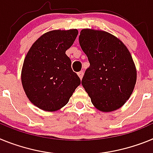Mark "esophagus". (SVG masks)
Here are the masks:
<instances>
[{
	"label": "esophagus",
	"mask_w": 153,
	"mask_h": 153,
	"mask_svg": "<svg viewBox=\"0 0 153 153\" xmlns=\"http://www.w3.org/2000/svg\"><path fill=\"white\" fill-rule=\"evenodd\" d=\"M78 77L80 78V79H82V78H83V75H84V72H83V71H79V72H78Z\"/></svg>",
	"instance_id": "34e87169"
}]
</instances>
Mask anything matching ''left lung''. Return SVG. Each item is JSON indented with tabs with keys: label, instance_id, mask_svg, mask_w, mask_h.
<instances>
[{
	"label": "left lung",
	"instance_id": "left-lung-1",
	"mask_svg": "<svg viewBox=\"0 0 153 153\" xmlns=\"http://www.w3.org/2000/svg\"><path fill=\"white\" fill-rule=\"evenodd\" d=\"M79 44L90 66L82 85L91 103L104 112L121 108L129 99L136 82V68L126 45L104 30L82 29Z\"/></svg>",
	"mask_w": 153,
	"mask_h": 153
}]
</instances>
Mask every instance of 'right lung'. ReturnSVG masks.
<instances>
[{"label":"right lung","mask_w":153,"mask_h":153,"mask_svg":"<svg viewBox=\"0 0 153 153\" xmlns=\"http://www.w3.org/2000/svg\"><path fill=\"white\" fill-rule=\"evenodd\" d=\"M78 34L77 29L45 33L30 47L24 61L21 82L30 102L47 111L60 109L81 84L65 51Z\"/></svg>","instance_id":"right-lung-1"}]
</instances>
